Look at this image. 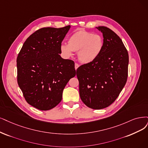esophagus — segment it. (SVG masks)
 <instances>
[{
	"label": "esophagus",
	"instance_id": "1",
	"mask_svg": "<svg viewBox=\"0 0 148 148\" xmlns=\"http://www.w3.org/2000/svg\"><path fill=\"white\" fill-rule=\"evenodd\" d=\"M79 67V65L77 63H75V69L77 70Z\"/></svg>",
	"mask_w": 148,
	"mask_h": 148
}]
</instances>
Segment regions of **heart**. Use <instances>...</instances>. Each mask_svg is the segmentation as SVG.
Instances as JSON below:
<instances>
[{
    "mask_svg": "<svg viewBox=\"0 0 148 148\" xmlns=\"http://www.w3.org/2000/svg\"><path fill=\"white\" fill-rule=\"evenodd\" d=\"M103 46V40L100 35L80 30L70 36L68 45L62 44L60 49L66 58L72 57L74 52H77L79 61L84 64H90L99 57Z\"/></svg>",
    "mask_w": 148,
    "mask_h": 148,
    "instance_id": "heart-1",
    "label": "heart"
}]
</instances>
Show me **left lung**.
I'll use <instances>...</instances> for the list:
<instances>
[{
    "instance_id": "left-lung-1",
    "label": "left lung",
    "mask_w": 148,
    "mask_h": 148,
    "mask_svg": "<svg viewBox=\"0 0 148 148\" xmlns=\"http://www.w3.org/2000/svg\"><path fill=\"white\" fill-rule=\"evenodd\" d=\"M101 32L103 46L94 62L80 66L76 71L82 101L91 108L108 107L116 100L127 79L129 55L122 40L106 27Z\"/></svg>"
}]
</instances>
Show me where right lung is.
<instances>
[{"instance_id":"1","label":"right lung","mask_w":148,"mask_h":148,"mask_svg":"<svg viewBox=\"0 0 148 148\" xmlns=\"http://www.w3.org/2000/svg\"><path fill=\"white\" fill-rule=\"evenodd\" d=\"M70 28L46 27L36 31L18 54V85L26 101L38 110H49L57 106L65 86L75 75L74 62L59 55Z\"/></svg>"}]
</instances>
